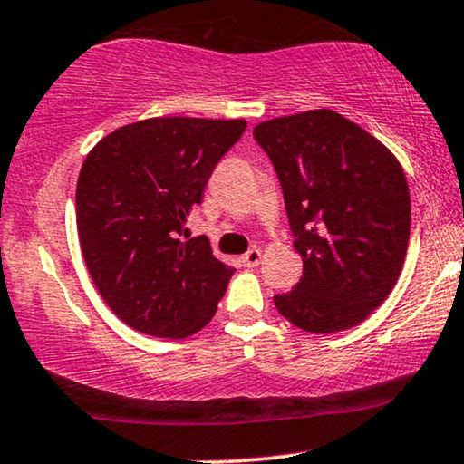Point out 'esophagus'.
I'll return each mask as SVG.
<instances>
[{
	"label": "esophagus",
	"mask_w": 464,
	"mask_h": 464,
	"mask_svg": "<svg viewBox=\"0 0 464 464\" xmlns=\"http://www.w3.org/2000/svg\"><path fill=\"white\" fill-rule=\"evenodd\" d=\"M242 264L246 267H256L261 264V248H250L246 255L242 256Z\"/></svg>",
	"instance_id": "obj_1"
}]
</instances>
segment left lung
Here are the masks:
<instances>
[{
  "instance_id": "obj_1",
  "label": "left lung",
  "mask_w": 464,
  "mask_h": 464,
  "mask_svg": "<svg viewBox=\"0 0 464 464\" xmlns=\"http://www.w3.org/2000/svg\"><path fill=\"white\" fill-rule=\"evenodd\" d=\"M255 140L281 181L303 276L275 295L306 333H339L382 304L404 266L411 194L398 158L334 110L259 122Z\"/></svg>"
}]
</instances>
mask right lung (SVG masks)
I'll list each match as a JSON object with an SVG mask.
<instances>
[{
	"label": "right lung",
	"instance_id": "1",
	"mask_svg": "<svg viewBox=\"0 0 464 464\" xmlns=\"http://www.w3.org/2000/svg\"><path fill=\"white\" fill-rule=\"evenodd\" d=\"M246 121L158 116L94 144L77 179V236L94 287L144 334L183 339L208 326L236 270L183 227Z\"/></svg>",
	"mask_w": 464,
	"mask_h": 464
}]
</instances>
